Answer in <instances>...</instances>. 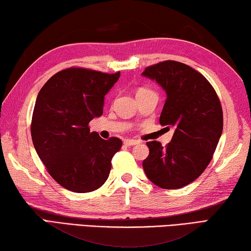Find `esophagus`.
<instances>
[{
    "mask_svg": "<svg viewBox=\"0 0 251 251\" xmlns=\"http://www.w3.org/2000/svg\"><path fill=\"white\" fill-rule=\"evenodd\" d=\"M139 141H137V140H132V139H126L125 140V144L126 146H135V144H138Z\"/></svg>",
    "mask_w": 251,
    "mask_h": 251,
    "instance_id": "esophagus-1",
    "label": "esophagus"
}]
</instances>
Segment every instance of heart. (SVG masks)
<instances>
[{
    "label": "heart",
    "mask_w": 251,
    "mask_h": 251,
    "mask_svg": "<svg viewBox=\"0 0 251 251\" xmlns=\"http://www.w3.org/2000/svg\"><path fill=\"white\" fill-rule=\"evenodd\" d=\"M143 90H147V89H144V88H140V89L138 90V92H140V91H143Z\"/></svg>",
    "instance_id": "1"
}]
</instances>
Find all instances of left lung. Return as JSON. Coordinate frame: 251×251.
Listing matches in <instances>:
<instances>
[{
  "label": "left lung",
  "instance_id": "obj_1",
  "mask_svg": "<svg viewBox=\"0 0 251 251\" xmlns=\"http://www.w3.org/2000/svg\"><path fill=\"white\" fill-rule=\"evenodd\" d=\"M142 75L166 91L160 125L175 129L172 141L165 147L157 141L147 142L150 153L143 161V170L161 188L186 186L213 159L223 132L221 101L203 75L179 61L151 65Z\"/></svg>",
  "mask_w": 251,
  "mask_h": 251
}]
</instances>
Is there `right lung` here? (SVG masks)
I'll list each match as a JSON object with an SVG mask.
<instances>
[{
  "mask_svg": "<svg viewBox=\"0 0 251 251\" xmlns=\"http://www.w3.org/2000/svg\"><path fill=\"white\" fill-rule=\"evenodd\" d=\"M120 72L107 74L70 67L42 87L35 102L30 134L47 172L66 190L89 193L107 181L122 141L90 132L89 122L103 113L107 92Z\"/></svg>",
  "mask_w": 251,
  "mask_h": 251,
  "instance_id": "right-lung-1",
  "label": "right lung"
}]
</instances>
